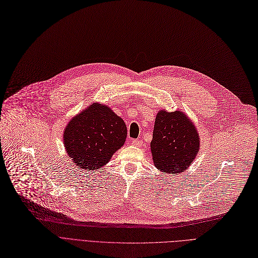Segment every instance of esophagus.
I'll use <instances>...</instances> for the list:
<instances>
[{
    "mask_svg": "<svg viewBox=\"0 0 258 258\" xmlns=\"http://www.w3.org/2000/svg\"><path fill=\"white\" fill-rule=\"evenodd\" d=\"M131 144H132L133 146H141V145H142V142H141L140 140H132V141H131Z\"/></svg>",
    "mask_w": 258,
    "mask_h": 258,
    "instance_id": "34e87169",
    "label": "esophagus"
}]
</instances>
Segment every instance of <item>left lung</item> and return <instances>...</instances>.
<instances>
[{"label": "left lung", "instance_id": "8db88e82", "mask_svg": "<svg viewBox=\"0 0 258 258\" xmlns=\"http://www.w3.org/2000/svg\"><path fill=\"white\" fill-rule=\"evenodd\" d=\"M150 146L154 165L159 171L180 173L199 153L200 134L185 113L161 110L155 117Z\"/></svg>", "mask_w": 258, "mask_h": 258}]
</instances>
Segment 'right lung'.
Instances as JSON below:
<instances>
[{"label":"right lung","instance_id":"obj_1","mask_svg":"<svg viewBox=\"0 0 258 258\" xmlns=\"http://www.w3.org/2000/svg\"><path fill=\"white\" fill-rule=\"evenodd\" d=\"M126 138L124 120L108 106L94 103L70 119L64 145L79 169L95 172L111 159Z\"/></svg>","mask_w":258,"mask_h":258}]
</instances>
